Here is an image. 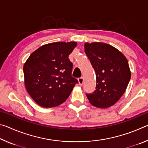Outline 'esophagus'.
I'll return each mask as SVG.
<instances>
[{
	"label": "esophagus",
	"instance_id": "1",
	"mask_svg": "<svg viewBox=\"0 0 148 148\" xmlns=\"http://www.w3.org/2000/svg\"><path fill=\"white\" fill-rule=\"evenodd\" d=\"M78 82H79V84L80 85V86H82L84 84V78L82 77H79L78 78Z\"/></svg>",
	"mask_w": 148,
	"mask_h": 148
}]
</instances>
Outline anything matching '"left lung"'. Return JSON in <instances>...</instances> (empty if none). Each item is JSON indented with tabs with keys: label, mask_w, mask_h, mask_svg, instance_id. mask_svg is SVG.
Returning <instances> with one entry per match:
<instances>
[{
	"label": "left lung",
	"mask_w": 148,
	"mask_h": 148,
	"mask_svg": "<svg viewBox=\"0 0 148 148\" xmlns=\"http://www.w3.org/2000/svg\"><path fill=\"white\" fill-rule=\"evenodd\" d=\"M85 52L95 71L96 90L86 94L93 106L107 108L119 101L131 77L128 61L116 47L102 42H86Z\"/></svg>",
	"instance_id": "8db88e82"
}]
</instances>
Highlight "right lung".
<instances>
[{
	"label": "right lung",
	"instance_id": "right-lung-1",
	"mask_svg": "<svg viewBox=\"0 0 148 148\" xmlns=\"http://www.w3.org/2000/svg\"><path fill=\"white\" fill-rule=\"evenodd\" d=\"M76 42H53L32 53L23 66L25 86L31 98L44 108H52L68 99L77 79L72 76L73 64L69 56Z\"/></svg>",
	"mask_w": 148,
	"mask_h": 148
}]
</instances>
